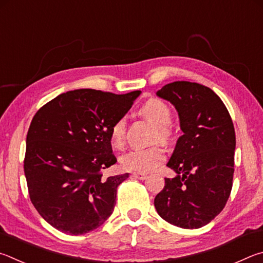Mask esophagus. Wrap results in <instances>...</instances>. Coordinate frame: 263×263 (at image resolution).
<instances>
[{"label": "esophagus", "mask_w": 263, "mask_h": 263, "mask_svg": "<svg viewBox=\"0 0 263 263\" xmlns=\"http://www.w3.org/2000/svg\"><path fill=\"white\" fill-rule=\"evenodd\" d=\"M132 178L134 179H139V180H144L146 178V174L145 173H141V172H135L132 174Z\"/></svg>", "instance_id": "esophagus-1"}]
</instances>
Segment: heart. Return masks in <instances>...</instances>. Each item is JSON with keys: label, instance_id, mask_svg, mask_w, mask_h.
<instances>
[{"label": "heart", "instance_id": "obj_1", "mask_svg": "<svg viewBox=\"0 0 263 263\" xmlns=\"http://www.w3.org/2000/svg\"><path fill=\"white\" fill-rule=\"evenodd\" d=\"M140 114L157 127L156 140L165 142V143L171 141L173 130L170 126V122L172 120V110L167 104H165L160 99L151 98L145 101L140 108ZM109 139L112 144L117 148H121L124 144V139H126V120L124 118L115 120L109 129ZM164 159V149L160 145H155L146 149H133L128 151L120 159V164L122 168L128 170V171L143 173L157 167Z\"/></svg>", "mask_w": 263, "mask_h": 263}]
</instances>
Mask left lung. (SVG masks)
<instances>
[{
	"label": "left lung",
	"mask_w": 263,
	"mask_h": 263,
	"mask_svg": "<svg viewBox=\"0 0 263 263\" xmlns=\"http://www.w3.org/2000/svg\"><path fill=\"white\" fill-rule=\"evenodd\" d=\"M157 96L176 107L183 134L167 163L177 176L165 178L163 191L155 197L156 210L170 224L199 229L224 209L232 190V119L222 99L199 83H170Z\"/></svg>",
	"instance_id": "obj_1"
}]
</instances>
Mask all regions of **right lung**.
Here are the masks:
<instances>
[{
	"label": "right lung",
	"instance_id": "add662e5",
	"mask_svg": "<svg viewBox=\"0 0 263 263\" xmlns=\"http://www.w3.org/2000/svg\"><path fill=\"white\" fill-rule=\"evenodd\" d=\"M140 95L68 91L32 119L24 159L27 190L41 217L59 231L84 234L112 215L118 186L129 174L103 176L117 163L109 129Z\"/></svg>",
	"mask_w": 263,
	"mask_h": 263
}]
</instances>
